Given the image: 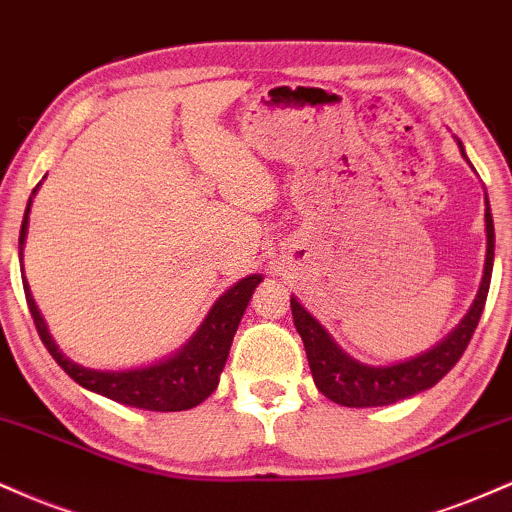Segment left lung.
Segmentation results:
<instances>
[{
	"instance_id": "8db88e82",
	"label": "left lung",
	"mask_w": 512,
	"mask_h": 512,
	"mask_svg": "<svg viewBox=\"0 0 512 512\" xmlns=\"http://www.w3.org/2000/svg\"><path fill=\"white\" fill-rule=\"evenodd\" d=\"M462 155H465V150H462ZM484 218L486 263L482 287H479V294L477 299H474L472 309L467 311V316L462 318L460 326L455 328L446 340L438 342L434 350L410 359V362H400L393 366L359 364L357 359L347 357V354L335 345L333 338L326 333V328H323L321 323L297 302V299H290L294 326H297V333L302 335L306 359H309L311 366V376H314L316 388L321 390L328 400L345 407L393 405V402L412 398V395L436 386V383L458 364L462 352L470 345L474 330H477L479 318H482L486 294H489L491 285V270H494V220H491L489 201H486Z\"/></svg>"
}]
</instances>
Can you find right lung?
Instances as JSON below:
<instances>
[{"mask_svg":"<svg viewBox=\"0 0 512 512\" xmlns=\"http://www.w3.org/2000/svg\"><path fill=\"white\" fill-rule=\"evenodd\" d=\"M28 213L30 203L21 222L18 254L23 251V239H26ZM261 280V275H249V278L237 282L232 290L222 294L210 309L203 326L198 328V333L189 340V345H184V350L174 354L172 359L131 371H95L66 359L59 352V347L54 345L52 335L47 333V326L42 321L38 306H35L26 278H23V292H26L30 316H33V323L38 328L40 340L45 342L47 352L52 354L54 362L62 366L66 374L74 378L78 386L129 407H141V410L153 412H182L201 405L218 388V378L222 366L227 362V354H230L232 338L237 333L239 321H242L246 304H249L251 294H254Z\"/></svg>","mask_w":512,"mask_h":512,"instance_id":"1","label":"right lung"}]
</instances>
